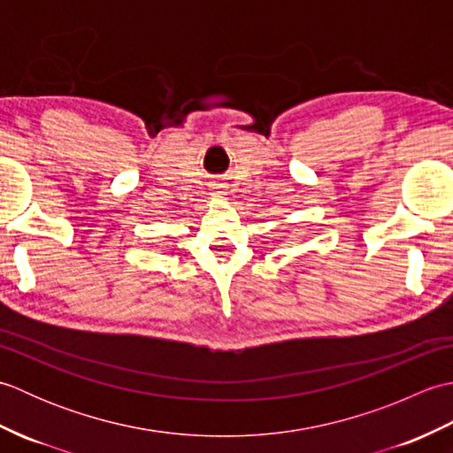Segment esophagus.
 <instances>
[{
  "label": "esophagus",
  "mask_w": 453,
  "mask_h": 453,
  "mask_svg": "<svg viewBox=\"0 0 453 453\" xmlns=\"http://www.w3.org/2000/svg\"><path fill=\"white\" fill-rule=\"evenodd\" d=\"M211 190H214L216 195H219V192H221V185H211Z\"/></svg>",
  "instance_id": "esophagus-1"
}]
</instances>
